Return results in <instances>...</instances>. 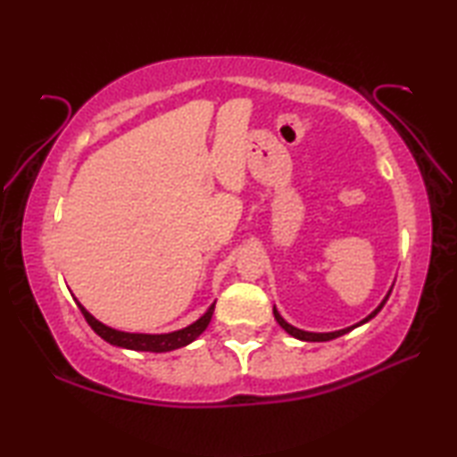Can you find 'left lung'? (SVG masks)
Masks as SVG:
<instances>
[{
  "label": "left lung",
  "instance_id": "obj_1",
  "mask_svg": "<svg viewBox=\"0 0 457 457\" xmlns=\"http://www.w3.org/2000/svg\"><path fill=\"white\" fill-rule=\"evenodd\" d=\"M389 294H391V290H389ZM389 294H386V296L383 298V303L378 304L373 312H370L365 320H361V322H357L354 324V327H349V328H343V330H335V332H306V330H300V328H296V327H292V324H288L286 322L282 316H280V312L276 311L274 308V319L278 320V324H280V327L288 332V335H292L294 338H298V340H308V343H324V340H332V338H338V337H343V335H346V332H351L353 328H357V327H361V324H365V322H369L370 319H373V316H377V312L381 311V308L385 306V303H386V298H389Z\"/></svg>",
  "mask_w": 457,
  "mask_h": 457
}]
</instances>
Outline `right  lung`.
I'll use <instances>...</instances> for the list:
<instances>
[{"mask_svg":"<svg viewBox=\"0 0 457 457\" xmlns=\"http://www.w3.org/2000/svg\"><path fill=\"white\" fill-rule=\"evenodd\" d=\"M76 304H79L84 319H87V322L90 324V328L95 330L100 338H104L106 343H111L114 346H122V349L146 351V353H167V351L181 349V346L193 343V340H195L201 332L207 328V324H210L215 311V303H213L210 306V311L201 316L199 320H195L181 330L167 332V335H138V332H122V330H114L111 327H106V324L98 322L80 303Z\"/></svg>","mask_w":457,"mask_h":457,"instance_id":"right-lung-1","label":"right lung"}]
</instances>
